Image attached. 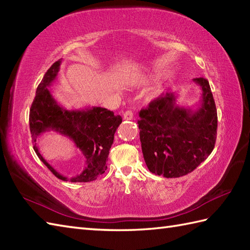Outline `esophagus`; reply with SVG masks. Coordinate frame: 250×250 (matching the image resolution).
Listing matches in <instances>:
<instances>
[{
    "instance_id": "obj_1",
    "label": "esophagus",
    "mask_w": 250,
    "mask_h": 250,
    "mask_svg": "<svg viewBox=\"0 0 250 250\" xmlns=\"http://www.w3.org/2000/svg\"><path fill=\"white\" fill-rule=\"evenodd\" d=\"M122 117H124L125 120H131L132 118H133V113H132L131 110H126L124 113V115H122Z\"/></svg>"
}]
</instances>
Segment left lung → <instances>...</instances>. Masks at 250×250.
<instances>
[{"instance_id": "left-lung-1", "label": "left lung", "mask_w": 250, "mask_h": 250, "mask_svg": "<svg viewBox=\"0 0 250 250\" xmlns=\"http://www.w3.org/2000/svg\"><path fill=\"white\" fill-rule=\"evenodd\" d=\"M193 82L201 88L198 107L182 106L178 94L166 93L140 111L142 151L148 169L167 178L192 172L213 151L217 110L207 79Z\"/></svg>"}]
</instances>
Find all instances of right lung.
Here are the masks:
<instances>
[{
	"instance_id": "1",
	"label": "right lung",
	"mask_w": 250,
	"mask_h": 250,
	"mask_svg": "<svg viewBox=\"0 0 250 250\" xmlns=\"http://www.w3.org/2000/svg\"><path fill=\"white\" fill-rule=\"evenodd\" d=\"M62 59L56 61L46 72L36 89V95L30 109V131L34 150L40 160L61 180L71 183H87L102 175L107 166L108 153L114 143L115 132L122 122L119 115H114L103 107L66 109L52 97L49 88L60 71ZM54 130L68 137L81 150L86 167L81 174L67 178L58 172L40 155L36 145L37 137L45 131Z\"/></svg>"
}]
</instances>
